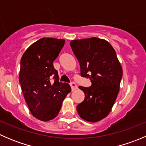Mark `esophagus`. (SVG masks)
<instances>
[{
	"mask_svg": "<svg viewBox=\"0 0 146 146\" xmlns=\"http://www.w3.org/2000/svg\"><path fill=\"white\" fill-rule=\"evenodd\" d=\"M70 87H71L72 90H74L77 89L78 86H77V85H76V84L75 83V82H70Z\"/></svg>",
	"mask_w": 146,
	"mask_h": 146,
	"instance_id": "obj_1",
	"label": "esophagus"
}]
</instances>
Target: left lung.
I'll use <instances>...</instances> for the list:
<instances>
[{
	"instance_id": "obj_1",
	"label": "left lung",
	"mask_w": 146,
	"mask_h": 146,
	"mask_svg": "<svg viewBox=\"0 0 146 146\" xmlns=\"http://www.w3.org/2000/svg\"><path fill=\"white\" fill-rule=\"evenodd\" d=\"M70 47L80 66L82 77L89 78V88L79 86L85 99L77 106L82 119L97 122L105 118L120 89L122 67L115 50L107 41L98 37L72 40Z\"/></svg>"
}]
</instances>
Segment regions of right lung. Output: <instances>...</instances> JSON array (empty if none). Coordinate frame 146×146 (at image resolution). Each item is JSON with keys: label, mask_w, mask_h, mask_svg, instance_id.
<instances>
[{"label": "right lung", "mask_w": 146, "mask_h": 146, "mask_svg": "<svg viewBox=\"0 0 146 146\" xmlns=\"http://www.w3.org/2000/svg\"><path fill=\"white\" fill-rule=\"evenodd\" d=\"M64 44L62 39L42 38L26 50L20 61L19 81L25 100L32 115L43 121L56 117L71 90L69 84L59 82L53 66Z\"/></svg>", "instance_id": "add662e5"}]
</instances>
